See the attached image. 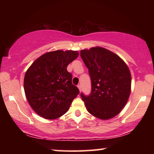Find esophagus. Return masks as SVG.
<instances>
[{
  "mask_svg": "<svg viewBox=\"0 0 154 154\" xmlns=\"http://www.w3.org/2000/svg\"><path fill=\"white\" fill-rule=\"evenodd\" d=\"M77 87H78V88H79V91L81 92V91H82V85H81L80 84H79L77 85Z\"/></svg>",
  "mask_w": 154,
  "mask_h": 154,
  "instance_id": "34e87169",
  "label": "esophagus"
}]
</instances>
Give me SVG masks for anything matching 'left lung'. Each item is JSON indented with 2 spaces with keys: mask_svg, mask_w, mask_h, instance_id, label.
Instances as JSON below:
<instances>
[{
  "mask_svg": "<svg viewBox=\"0 0 154 154\" xmlns=\"http://www.w3.org/2000/svg\"><path fill=\"white\" fill-rule=\"evenodd\" d=\"M91 79L89 95L81 93L88 111L101 119L117 116L126 105L131 89V75L126 63L105 48L80 52Z\"/></svg>",
  "mask_w": 154,
  "mask_h": 154,
  "instance_id": "left-lung-1",
  "label": "left lung"
}]
</instances>
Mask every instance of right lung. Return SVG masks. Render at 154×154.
<instances>
[{"label":"right lung","instance_id":"1","mask_svg":"<svg viewBox=\"0 0 154 154\" xmlns=\"http://www.w3.org/2000/svg\"><path fill=\"white\" fill-rule=\"evenodd\" d=\"M77 51L48 52L33 62L26 72L24 92L30 105L43 118L54 119L69 110L79 90L72 83L67 66L77 58Z\"/></svg>","mask_w":154,"mask_h":154}]
</instances>
